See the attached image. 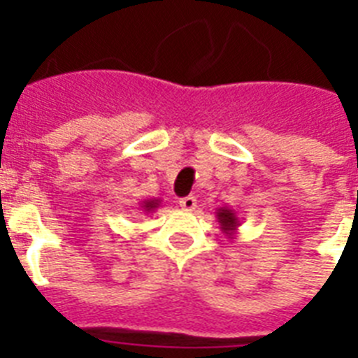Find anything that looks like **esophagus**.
I'll use <instances>...</instances> for the list:
<instances>
[{"label":"esophagus","instance_id":"34e87169","mask_svg":"<svg viewBox=\"0 0 358 358\" xmlns=\"http://www.w3.org/2000/svg\"><path fill=\"white\" fill-rule=\"evenodd\" d=\"M179 204H181L182 210L192 211V210H195V208H197V199L192 197V195H188V197H182L181 201H179Z\"/></svg>","mask_w":358,"mask_h":358}]
</instances>
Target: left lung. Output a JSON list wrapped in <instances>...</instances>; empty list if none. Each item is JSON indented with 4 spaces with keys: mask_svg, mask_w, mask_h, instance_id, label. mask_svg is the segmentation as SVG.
Listing matches in <instances>:
<instances>
[{
    "mask_svg": "<svg viewBox=\"0 0 358 358\" xmlns=\"http://www.w3.org/2000/svg\"><path fill=\"white\" fill-rule=\"evenodd\" d=\"M217 222L218 226H220V229H222L224 235L227 236V238H235L236 235H238V227H240V217L238 213H236L235 210H231V208H218L217 211Z\"/></svg>",
    "mask_w": 358,
    "mask_h": 358,
    "instance_id": "obj_1",
    "label": "left lung"
}]
</instances>
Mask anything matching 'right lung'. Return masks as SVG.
<instances>
[{
  "instance_id": "1",
  "label": "right lung",
  "mask_w": 358,
  "mask_h": 358,
  "mask_svg": "<svg viewBox=\"0 0 358 358\" xmlns=\"http://www.w3.org/2000/svg\"><path fill=\"white\" fill-rule=\"evenodd\" d=\"M161 204V199H145L140 202V211L143 213H154V210H157Z\"/></svg>"
}]
</instances>
